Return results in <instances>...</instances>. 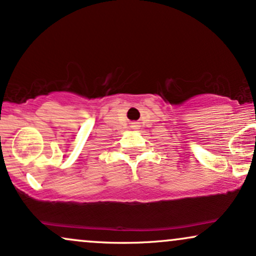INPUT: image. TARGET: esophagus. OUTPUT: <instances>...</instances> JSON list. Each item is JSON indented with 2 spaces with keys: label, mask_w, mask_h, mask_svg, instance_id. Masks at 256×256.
<instances>
[{
  "label": "esophagus",
  "mask_w": 256,
  "mask_h": 256,
  "mask_svg": "<svg viewBox=\"0 0 256 256\" xmlns=\"http://www.w3.org/2000/svg\"><path fill=\"white\" fill-rule=\"evenodd\" d=\"M132 128H137V125H136V122H134V125H132Z\"/></svg>",
  "instance_id": "esophagus-1"
}]
</instances>
